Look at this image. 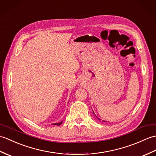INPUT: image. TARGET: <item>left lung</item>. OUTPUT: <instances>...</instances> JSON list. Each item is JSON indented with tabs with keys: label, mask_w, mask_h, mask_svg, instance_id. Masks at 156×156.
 Instances as JSON below:
<instances>
[{
	"label": "left lung",
	"mask_w": 156,
	"mask_h": 156,
	"mask_svg": "<svg viewBox=\"0 0 156 156\" xmlns=\"http://www.w3.org/2000/svg\"><path fill=\"white\" fill-rule=\"evenodd\" d=\"M93 114H94V115H95V114H94V112H93ZM96 118H98V119H100V120H102V119H100V118H98V117H97V116H96ZM102 122H106V121H104V120H102Z\"/></svg>",
	"instance_id": "8db88e82"
}]
</instances>
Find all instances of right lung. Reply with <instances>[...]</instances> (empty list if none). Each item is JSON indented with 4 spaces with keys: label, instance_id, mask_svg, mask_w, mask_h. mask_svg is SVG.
<instances>
[{
    "label": "right lung",
    "instance_id": "add662e5",
    "mask_svg": "<svg viewBox=\"0 0 156 156\" xmlns=\"http://www.w3.org/2000/svg\"><path fill=\"white\" fill-rule=\"evenodd\" d=\"M62 121L59 122V123H54V124H52L53 125H56V126H59L60 124H62Z\"/></svg>",
    "mask_w": 156,
    "mask_h": 156
}]
</instances>
